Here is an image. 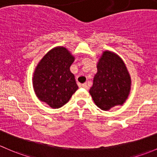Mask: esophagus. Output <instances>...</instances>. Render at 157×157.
Instances as JSON below:
<instances>
[{
  "mask_svg": "<svg viewBox=\"0 0 157 157\" xmlns=\"http://www.w3.org/2000/svg\"><path fill=\"white\" fill-rule=\"evenodd\" d=\"M82 87L83 88H85V89H88V85H87V83H84V84H82Z\"/></svg>",
  "mask_w": 157,
  "mask_h": 157,
  "instance_id": "34e87169",
  "label": "esophagus"
}]
</instances>
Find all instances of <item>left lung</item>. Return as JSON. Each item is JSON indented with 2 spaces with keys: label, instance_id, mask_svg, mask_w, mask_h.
<instances>
[{
  "label": "left lung",
  "instance_id": "left-lung-1",
  "mask_svg": "<svg viewBox=\"0 0 157 157\" xmlns=\"http://www.w3.org/2000/svg\"><path fill=\"white\" fill-rule=\"evenodd\" d=\"M89 93L95 104L103 110L122 105L130 94L131 81L126 66L120 56L103 51L98 64Z\"/></svg>",
  "mask_w": 157,
  "mask_h": 157
}]
</instances>
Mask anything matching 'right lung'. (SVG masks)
Instances as JSON below:
<instances>
[{
  "instance_id": "obj_1",
  "label": "right lung",
  "mask_w": 157,
  "mask_h": 157,
  "mask_svg": "<svg viewBox=\"0 0 157 157\" xmlns=\"http://www.w3.org/2000/svg\"><path fill=\"white\" fill-rule=\"evenodd\" d=\"M75 57L64 47L48 51L35 69L32 84L37 98L53 109L65 105L78 88L70 66Z\"/></svg>"
}]
</instances>
